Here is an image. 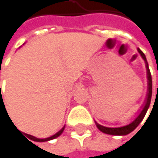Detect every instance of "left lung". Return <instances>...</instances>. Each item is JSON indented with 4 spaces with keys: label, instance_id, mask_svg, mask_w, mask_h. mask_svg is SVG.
<instances>
[{
    "label": "left lung",
    "instance_id": "8db88e82",
    "mask_svg": "<svg viewBox=\"0 0 158 158\" xmlns=\"http://www.w3.org/2000/svg\"><path fill=\"white\" fill-rule=\"evenodd\" d=\"M137 51L139 52L140 56L142 57V59L145 62V66H146V70H147V82H148V89H147V94H146V98L144 103L142 104L141 109L139 110L138 113L136 114V117L132 120L130 124L126 125V126H122V127H117V128H109V127H105L102 126L100 124H98L97 122H95L96 127L99 129V131H101L102 132L107 135H129L130 132H131L134 130H135V128L140 124L141 121L144 118L146 112L150 107V103H151V98H152V76H151V72L149 69V66H148V62L146 59L145 54L143 53L139 48H137Z\"/></svg>",
    "mask_w": 158,
    "mask_h": 158
}]
</instances>
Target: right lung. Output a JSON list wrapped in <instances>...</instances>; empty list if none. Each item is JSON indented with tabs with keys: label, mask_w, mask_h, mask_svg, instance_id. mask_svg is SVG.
Returning a JSON list of instances; mask_svg holds the SVG:
<instances>
[{
	"label": "right lung",
	"mask_w": 158,
	"mask_h": 158,
	"mask_svg": "<svg viewBox=\"0 0 158 158\" xmlns=\"http://www.w3.org/2000/svg\"><path fill=\"white\" fill-rule=\"evenodd\" d=\"M64 130H65V126H64L58 132H56L55 135H51V136H49V137H47V138H37V137L32 136V135H29V138H30L31 140H33V141H36V142H46V141H49V140H52V139H55V138H57L58 136H60V135H62V132L64 131Z\"/></svg>",
	"instance_id": "add662e5"
}]
</instances>
